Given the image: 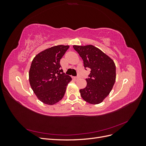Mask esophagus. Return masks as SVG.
<instances>
[{
    "instance_id": "34e87169",
    "label": "esophagus",
    "mask_w": 146,
    "mask_h": 146,
    "mask_svg": "<svg viewBox=\"0 0 146 146\" xmlns=\"http://www.w3.org/2000/svg\"><path fill=\"white\" fill-rule=\"evenodd\" d=\"M73 79H74V80H77L78 79V77H74Z\"/></svg>"
}]
</instances>
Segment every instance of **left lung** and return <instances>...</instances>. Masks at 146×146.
<instances>
[{
	"label": "left lung",
	"instance_id": "obj_1",
	"mask_svg": "<svg viewBox=\"0 0 146 146\" xmlns=\"http://www.w3.org/2000/svg\"><path fill=\"white\" fill-rule=\"evenodd\" d=\"M83 61L84 67L91 69L86 86L80 90L83 99L91 104L101 103L111 92L116 81L113 60L92 45L73 46Z\"/></svg>",
	"mask_w": 146,
	"mask_h": 146
}]
</instances>
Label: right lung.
I'll return each mask as SVG.
<instances>
[{"mask_svg":"<svg viewBox=\"0 0 146 146\" xmlns=\"http://www.w3.org/2000/svg\"><path fill=\"white\" fill-rule=\"evenodd\" d=\"M69 47L58 45L41 52L33 58L29 70L31 88L38 99L54 105L63 99L72 78L61 68L60 60Z\"/></svg>","mask_w":146,"mask_h":146,"instance_id":"1","label":"right lung"}]
</instances>
